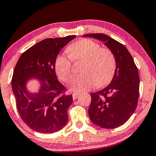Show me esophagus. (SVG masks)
Instances as JSON below:
<instances>
[{
	"instance_id": "obj_1",
	"label": "esophagus",
	"mask_w": 156,
	"mask_h": 156,
	"mask_svg": "<svg viewBox=\"0 0 156 156\" xmlns=\"http://www.w3.org/2000/svg\"><path fill=\"white\" fill-rule=\"evenodd\" d=\"M78 96H79V94H78V93H73V99L76 100Z\"/></svg>"
}]
</instances>
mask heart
Wrapping results in <instances>:
<instances>
[{
	"instance_id": "b5f03b06",
	"label": "heart",
	"mask_w": 156,
	"mask_h": 156,
	"mask_svg": "<svg viewBox=\"0 0 156 156\" xmlns=\"http://www.w3.org/2000/svg\"><path fill=\"white\" fill-rule=\"evenodd\" d=\"M68 55L60 54L55 60L57 76L66 82L71 75L73 61L83 60L82 74L73 76L68 83L70 90L83 92L94 86H105L113 78L116 70V59L111 50L90 39H83L69 45Z\"/></svg>"
}]
</instances>
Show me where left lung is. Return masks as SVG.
Returning a JSON list of instances; mask_svg holds the SVG:
<instances>
[{"instance_id":"obj_1","label":"left lung","mask_w":156,"mask_h":156,"mask_svg":"<svg viewBox=\"0 0 156 156\" xmlns=\"http://www.w3.org/2000/svg\"><path fill=\"white\" fill-rule=\"evenodd\" d=\"M105 42L114 53L116 70L108 86L93 93L88 115L96 125L106 129L122 126L133 115L139 98L140 78L134 60L124 44L104 34H88Z\"/></svg>"}]
</instances>
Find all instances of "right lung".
I'll use <instances>...</instances> for the list:
<instances>
[{
  "label": "right lung",
  "instance_id": "add662e5",
  "mask_svg": "<svg viewBox=\"0 0 156 156\" xmlns=\"http://www.w3.org/2000/svg\"><path fill=\"white\" fill-rule=\"evenodd\" d=\"M76 37L45 39L26 50L16 65L11 84L16 108L21 119L33 130L53 133L67 124L73 96L66 94V88L58 81L55 60L61 49ZM31 78H37L42 84L37 94L25 88Z\"/></svg>",
  "mask_w": 156,
  "mask_h": 156
}]
</instances>
